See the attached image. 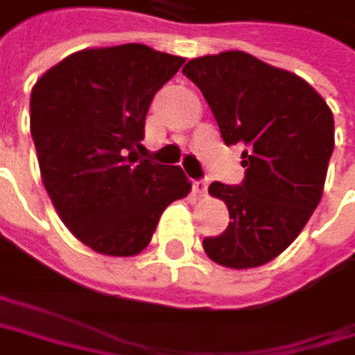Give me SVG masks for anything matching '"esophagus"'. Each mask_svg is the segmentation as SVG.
Instances as JSON below:
<instances>
[{"label": "esophagus", "instance_id": "esophagus-1", "mask_svg": "<svg viewBox=\"0 0 355 355\" xmlns=\"http://www.w3.org/2000/svg\"><path fill=\"white\" fill-rule=\"evenodd\" d=\"M193 191L198 196H204V193H207V183H204V181H193Z\"/></svg>", "mask_w": 355, "mask_h": 355}]
</instances>
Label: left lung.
Masks as SVG:
<instances>
[{
	"mask_svg": "<svg viewBox=\"0 0 355 355\" xmlns=\"http://www.w3.org/2000/svg\"><path fill=\"white\" fill-rule=\"evenodd\" d=\"M183 74L209 102L223 142L245 146L243 183L209 187L232 221L202 247L227 268L262 266L294 243L322 200L332 110L300 76L243 51L191 59Z\"/></svg>",
	"mask_w": 355,
	"mask_h": 355,
	"instance_id": "8db88e82",
	"label": "left lung"
}]
</instances>
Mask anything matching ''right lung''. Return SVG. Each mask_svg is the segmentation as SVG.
<instances>
[{
    "label": "right lung",
    "mask_w": 355,
    "mask_h": 355,
    "mask_svg": "<svg viewBox=\"0 0 355 355\" xmlns=\"http://www.w3.org/2000/svg\"><path fill=\"white\" fill-rule=\"evenodd\" d=\"M183 57L144 44L85 49L31 89L42 183L72 234L104 255L140 253L166 207L189 193L179 166L144 159V119Z\"/></svg>",
    "instance_id": "right-lung-1"
}]
</instances>
